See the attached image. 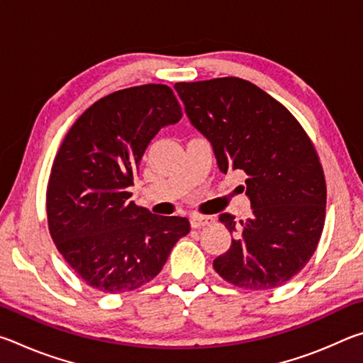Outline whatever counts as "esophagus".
I'll return each instance as SVG.
<instances>
[{
  "label": "esophagus",
  "instance_id": "1",
  "mask_svg": "<svg viewBox=\"0 0 363 363\" xmlns=\"http://www.w3.org/2000/svg\"><path fill=\"white\" fill-rule=\"evenodd\" d=\"M211 223H213V218L203 216V214H194V216H190V225H192L194 229H199V227H203Z\"/></svg>",
  "mask_w": 363,
  "mask_h": 363
}]
</instances>
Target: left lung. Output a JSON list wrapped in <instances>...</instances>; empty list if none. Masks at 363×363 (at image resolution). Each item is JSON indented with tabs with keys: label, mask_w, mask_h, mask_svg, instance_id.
<instances>
[{
	"label": "left lung",
	"mask_w": 363,
	"mask_h": 363,
	"mask_svg": "<svg viewBox=\"0 0 363 363\" xmlns=\"http://www.w3.org/2000/svg\"><path fill=\"white\" fill-rule=\"evenodd\" d=\"M196 131L210 140L220 173L240 171L253 214L219 220L233 238L213 261L229 284L284 285L314 255L325 224L327 186L317 152L298 120L256 84L225 77L176 83Z\"/></svg>",
	"instance_id": "8db88e82"
}]
</instances>
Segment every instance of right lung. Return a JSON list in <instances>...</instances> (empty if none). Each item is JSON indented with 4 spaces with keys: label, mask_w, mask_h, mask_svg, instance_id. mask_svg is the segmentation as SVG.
Here are the masks:
<instances>
[{
    "label": "right lung",
    "mask_w": 363,
    "mask_h": 363,
    "mask_svg": "<svg viewBox=\"0 0 363 363\" xmlns=\"http://www.w3.org/2000/svg\"><path fill=\"white\" fill-rule=\"evenodd\" d=\"M182 118L167 84L121 89L94 102L67 133L48 182L49 232L59 253L94 290H136L187 235V218L158 216L130 200L150 140Z\"/></svg>",
    "instance_id": "obj_1"
}]
</instances>
